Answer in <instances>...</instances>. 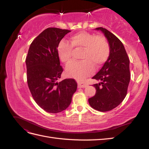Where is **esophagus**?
Returning <instances> with one entry per match:
<instances>
[{
	"mask_svg": "<svg viewBox=\"0 0 149 149\" xmlns=\"http://www.w3.org/2000/svg\"><path fill=\"white\" fill-rule=\"evenodd\" d=\"M78 88H86L88 86V84L84 83V82H81V81H78Z\"/></svg>",
	"mask_w": 149,
	"mask_h": 149,
	"instance_id": "obj_1",
	"label": "esophagus"
}]
</instances>
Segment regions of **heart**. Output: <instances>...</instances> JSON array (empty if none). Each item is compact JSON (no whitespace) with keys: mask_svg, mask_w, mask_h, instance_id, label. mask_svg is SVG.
I'll use <instances>...</instances> for the list:
<instances>
[{"mask_svg":"<svg viewBox=\"0 0 149 149\" xmlns=\"http://www.w3.org/2000/svg\"><path fill=\"white\" fill-rule=\"evenodd\" d=\"M70 43L61 41L57 52L60 60L65 64L71 60L73 48L82 49L79 61H72L67 66L66 74L79 79H83L92 73L93 66L99 67L107 60L110 55V47L106 39L88 31H81L71 36Z\"/></svg>","mask_w":149,"mask_h":149,"instance_id":"b5f03b06","label":"heart"}]
</instances>
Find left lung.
Returning <instances> with one entry per match:
<instances>
[{"label":"left lung","instance_id":"1","mask_svg":"<svg viewBox=\"0 0 149 149\" xmlns=\"http://www.w3.org/2000/svg\"><path fill=\"white\" fill-rule=\"evenodd\" d=\"M104 34L110 47V55L100 71L92 78L101 82L93 86L95 95L89 98L93 109L106 112L114 109L126 96L130 75L129 59L120 40L109 30L96 28Z\"/></svg>","mask_w":149,"mask_h":149}]
</instances>
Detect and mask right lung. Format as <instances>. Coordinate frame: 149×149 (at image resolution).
I'll return each instance as SVG.
<instances>
[{"instance_id": "add662e5", "label": "right lung", "mask_w": 149, "mask_h": 149, "mask_svg": "<svg viewBox=\"0 0 149 149\" xmlns=\"http://www.w3.org/2000/svg\"><path fill=\"white\" fill-rule=\"evenodd\" d=\"M70 30L48 28L31 43L26 57V77L30 93L36 103L49 113H58L70 106L77 89L74 79L58 82L63 68L57 48Z\"/></svg>"}]
</instances>
